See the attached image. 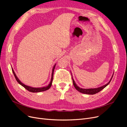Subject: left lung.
Wrapping results in <instances>:
<instances>
[{
	"mask_svg": "<svg viewBox=\"0 0 127 127\" xmlns=\"http://www.w3.org/2000/svg\"><path fill=\"white\" fill-rule=\"evenodd\" d=\"M71 77H72V82H73V84H74V87L75 88V89L78 91H79V92H80L81 93H83V94H89V95H94V94H96V93L99 92L100 91H101L102 90H103L104 88H105L106 86H107L110 83L111 80L112 79V77L113 76V74H113L111 79L110 80L109 82L107 84H105L103 86H100V87H99V88H94H94H93V89H82V88H80L79 86H77V84L75 82L74 79H73V78H72V75L71 73Z\"/></svg>",
	"mask_w": 127,
	"mask_h": 127,
	"instance_id": "left-lung-1",
	"label": "left lung"
}]
</instances>
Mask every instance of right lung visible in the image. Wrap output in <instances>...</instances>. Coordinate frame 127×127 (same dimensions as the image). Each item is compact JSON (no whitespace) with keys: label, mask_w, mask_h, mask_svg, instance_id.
<instances>
[{"label":"right lung","mask_w":127,"mask_h":127,"mask_svg":"<svg viewBox=\"0 0 127 127\" xmlns=\"http://www.w3.org/2000/svg\"><path fill=\"white\" fill-rule=\"evenodd\" d=\"M56 64H55V65L53 66V67L52 68V74H51V80L50 83H49V84L46 86H44V87H41V88H34V87H32V86H30L28 85H27L25 84H24L23 83H22L21 81H20V80L18 79V78L17 77V76L16 75V74L15 73L14 70H13V68H12V71L13 74H14L15 78L16 80V81H17V82L19 84H21L22 86H23L24 88H25L27 90H28V91L30 92H32V93H38V92H43V91H45L49 90L51 86L52 85V80H53V72H54V69L55 68V66H56Z\"/></svg>","instance_id":"add662e5"}]
</instances>
